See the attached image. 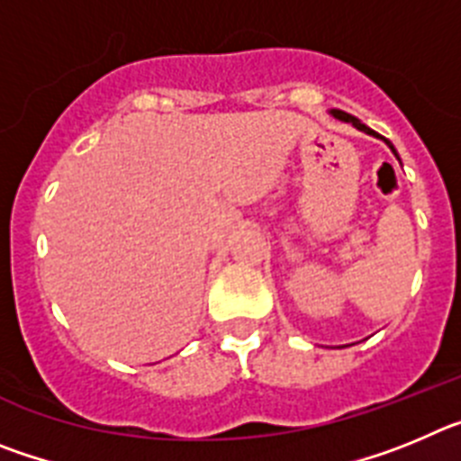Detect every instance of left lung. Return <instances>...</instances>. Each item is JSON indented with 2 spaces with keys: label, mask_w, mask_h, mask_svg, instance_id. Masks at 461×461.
Listing matches in <instances>:
<instances>
[{
  "label": "left lung",
  "mask_w": 461,
  "mask_h": 461,
  "mask_svg": "<svg viewBox=\"0 0 461 461\" xmlns=\"http://www.w3.org/2000/svg\"><path fill=\"white\" fill-rule=\"evenodd\" d=\"M332 115H335V117H339V120H344V122H351V124L356 126V129H360V131L369 133V136L383 138V136H378L376 131H372V129H369V126H365V124H362L360 120H356V117H353V115H348V113H344V110H332ZM383 140H385V138H383ZM385 142H388V145H390V140H385ZM390 149H393V152H394V148H393V145H390ZM394 154H397V152H394Z\"/></svg>",
  "instance_id": "left-lung-1"
}]
</instances>
